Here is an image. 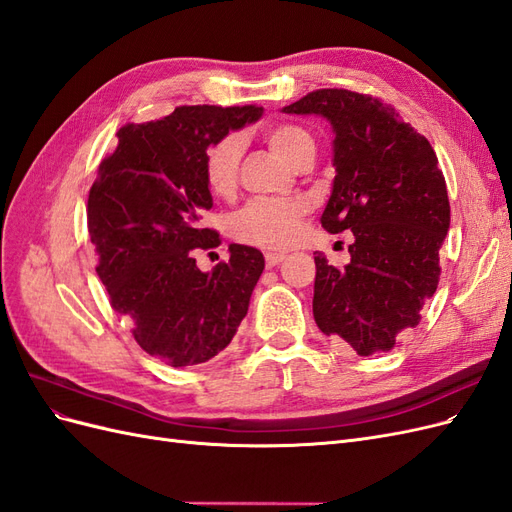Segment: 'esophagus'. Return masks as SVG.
<instances>
[{
    "label": "esophagus",
    "instance_id": "34e87169",
    "mask_svg": "<svg viewBox=\"0 0 512 512\" xmlns=\"http://www.w3.org/2000/svg\"><path fill=\"white\" fill-rule=\"evenodd\" d=\"M284 254H277V252H269L267 256H265V260H267V267L269 269H273V267H277V265H280V262H284Z\"/></svg>",
    "mask_w": 512,
    "mask_h": 512
}]
</instances>
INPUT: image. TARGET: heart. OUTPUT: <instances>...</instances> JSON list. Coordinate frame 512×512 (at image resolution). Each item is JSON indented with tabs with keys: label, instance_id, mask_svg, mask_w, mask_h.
<instances>
[{
	"label": "heart",
	"instance_id": "b5f03b06",
	"mask_svg": "<svg viewBox=\"0 0 512 512\" xmlns=\"http://www.w3.org/2000/svg\"><path fill=\"white\" fill-rule=\"evenodd\" d=\"M269 149L288 166H297L303 160L316 156V141L305 128L294 123H277L262 132ZM239 136H224L213 143L205 153V181L215 196L228 198L235 194L241 162ZM307 205L301 200L260 198L245 205L232 218V235L247 245L284 250L297 243Z\"/></svg>",
	"mask_w": 512,
	"mask_h": 512
}]
</instances>
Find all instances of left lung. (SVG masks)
<instances>
[{
  "label": "left lung",
  "instance_id": "left-lung-1",
  "mask_svg": "<svg viewBox=\"0 0 512 512\" xmlns=\"http://www.w3.org/2000/svg\"><path fill=\"white\" fill-rule=\"evenodd\" d=\"M282 113L331 123L335 179L320 224L354 235L344 269L314 256L318 329L359 356L391 350L440 280L451 205L436 151L393 108L348 89L312 91Z\"/></svg>",
  "mask_w": 512,
  "mask_h": 512
}]
</instances>
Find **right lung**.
I'll return each instance as SVG.
<instances>
[{
	"instance_id": "right-lung-1",
	"label": "right lung",
	"mask_w": 512,
	"mask_h": 512,
	"mask_svg": "<svg viewBox=\"0 0 512 512\" xmlns=\"http://www.w3.org/2000/svg\"><path fill=\"white\" fill-rule=\"evenodd\" d=\"M260 106H179L149 123H128L117 149L104 158L87 200L96 273L115 312L132 320V335L166 365L207 363L235 337L250 307L265 258L230 243L228 262L196 267L194 250L220 245L200 226L213 207L205 153Z\"/></svg>"
}]
</instances>
